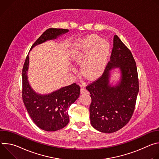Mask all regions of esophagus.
I'll return each instance as SVG.
<instances>
[{"mask_svg": "<svg viewBox=\"0 0 159 159\" xmlns=\"http://www.w3.org/2000/svg\"><path fill=\"white\" fill-rule=\"evenodd\" d=\"M88 92H87V89L85 88H84V87H81V89H80V93L81 94H86Z\"/></svg>", "mask_w": 159, "mask_h": 159, "instance_id": "esophagus-1", "label": "esophagus"}]
</instances>
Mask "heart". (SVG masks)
Listing matches in <instances>:
<instances>
[{"mask_svg": "<svg viewBox=\"0 0 159 159\" xmlns=\"http://www.w3.org/2000/svg\"><path fill=\"white\" fill-rule=\"evenodd\" d=\"M110 52V44L97 35H89L78 40L70 52L72 61L82 65V73L87 78L95 79L102 74ZM72 70L75 72V69Z\"/></svg>", "mask_w": 159, "mask_h": 159, "instance_id": "heart-1", "label": "heart"}]
</instances>
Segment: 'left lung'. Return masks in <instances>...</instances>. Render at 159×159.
<instances>
[{
    "instance_id": "8db88e82",
    "label": "left lung",
    "mask_w": 159,
    "mask_h": 159,
    "mask_svg": "<svg viewBox=\"0 0 159 159\" xmlns=\"http://www.w3.org/2000/svg\"><path fill=\"white\" fill-rule=\"evenodd\" d=\"M119 67L118 84H109L110 70ZM90 94V120L97 130L110 133L118 131L130 120L139 91L137 68L130 50L117 35L114 36L110 61L103 74L86 87Z\"/></svg>"
}]
</instances>
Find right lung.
Here are the masks:
<instances>
[{
	"label": "right lung",
	"mask_w": 159,
	"mask_h": 159,
	"mask_svg": "<svg viewBox=\"0 0 159 159\" xmlns=\"http://www.w3.org/2000/svg\"><path fill=\"white\" fill-rule=\"evenodd\" d=\"M67 32L69 30L48 29L34 42L30 50L38 44L55 39ZM29 59L28 54L22 72V96L28 114L33 122L41 129L47 131L60 129L69 122L67 110L79 97L80 86L74 83L48 94L36 93L28 80Z\"/></svg>",
	"instance_id": "obj_1"
}]
</instances>
